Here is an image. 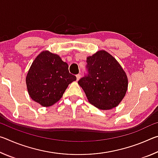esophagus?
I'll use <instances>...</instances> for the list:
<instances>
[{
	"mask_svg": "<svg viewBox=\"0 0 158 158\" xmlns=\"http://www.w3.org/2000/svg\"><path fill=\"white\" fill-rule=\"evenodd\" d=\"M76 77H77V81H78V80H79L80 78H81V74H77Z\"/></svg>",
	"mask_w": 158,
	"mask_h": 158,
	"instance_id": "obj_1",
	"label": "esophagus"
}]
</instances>
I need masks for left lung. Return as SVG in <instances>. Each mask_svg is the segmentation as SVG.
<instances>
[{"label":"left lung","instance_id":"8db88e82","mask_svg":"<svg viewBox=\"0 0 158 158\" xmlns=\"http://www.w3.org/2000/svg\"><path fill=\"white\" fill-rule=\"evenodd\" d=\"M87 74L78 81L91 105L108 110L119 105L126 93L128 81L121 65L105 51L86 59Z\"/></svg>","mask_w":158,"mask_h":158}]
</instances>
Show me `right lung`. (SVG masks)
Wrapping results in <instances>:
<instances>
[{"mask_svg": "<svg viewBox=\"0 0 158 158\" xmlns=\"http://www.w3.org/2000/svg\"><path fill=\"white\" fill-rule=\"evenodd\" d=\"M77 77L59 56L44 51L32 63L26 82L30 97L43 106H50L62 98L68 85Z\"/></svg>", "mask_w": 158, "mask_h": 158, "instance_id": "1", "label": "right lung"}]
</instances>
